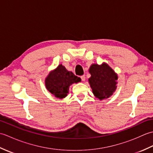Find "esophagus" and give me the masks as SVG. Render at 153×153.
<instances>
[{
  "label": "esophagus",
  "mask_w": 153,
  "mask_h": 153,
  "mask_svg": "<svg viewBox=\"0 0 153 153\" xmlns=\"http://www.w3.org/2000/svg\"><path fill=\"white\" fill-rule=\"evenodd\" d=\"M81 79H82V80L83 81V82H85V75H83V76H81Z\"/></svg>",
  "instance_id": "1"
}]
</instances>
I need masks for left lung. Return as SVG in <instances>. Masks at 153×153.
<instances>
[{
	"label": "left lung",
	"mask_w": 153,
	"mask_h": 153,
	"mask_svg": "<svg viewBox=\"0 0 153 153\" xmlns=\"http://www.w3.org/2000/svg\"><path fill=\"white\" fill-rule=\"evenodd\" d=\"M89 71L91 75L89 83L95 97L103 100L112 96L117 87L118 76L115 71L106 63L93 64Z\"/></svg>",
	"instance_id": "obj_1"
}]
</instances>
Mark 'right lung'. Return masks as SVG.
<instances>
[{
	"label": "right lung",
	"instance_id": "1",
	"mask_svg": "<svg viewBox=\"0 0 153 153\" xmlns=\"http://www.w3.org/2000/svg\"><path fill=\"white\" fill-rule=\"evenodd\" d=\"M81 82V79L68 71L62 64L51 71L45 79L47 89L56 98L64 99L68 95L69 87L74 83Z\"/></svg>",
	"mask_w": 153,
	"mask_h": 153
}]
</instances>
